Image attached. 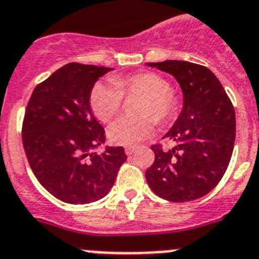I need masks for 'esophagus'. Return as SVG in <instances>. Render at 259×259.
<instances>
[{"label":"esophagus","mask_w":259,"mask_h":259,"mask_svg":"<svg viewBox=\"0 0 259 259\" xmlns=\"http://www.w3.org/2000/svg\"><path fill=\"white\" fill-rule=\"evenodd\" d=\"M134 152H136V147H126V148H125V154H126L127 156L133 155Z\"/></svg>","instance_id":"obj_1"}]
</instances>
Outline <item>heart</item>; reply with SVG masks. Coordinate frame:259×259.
<instances>
[{
	"mask_svg": "<svg viewBox=\"0 0 259 259\" xmlns=\"http://www.w3.org/2000/svg\"><path fill=\"white\" fill-rule=\"evenodd\" d=\"M123 96H141L136 107L138 117H121L112 123L108 136L114 145L137 146L152 136L155 121L169 122L180 108L179 95L168 87L163 76L152 71H141L96 83L90 92L92 113L102 122H109L120 112Z\"/></svg>",
	"mask_w": 259,
	"mask_h": 259,
	"instance_id": "b5f03b06",
	"label": "heart"
}]
</instances>
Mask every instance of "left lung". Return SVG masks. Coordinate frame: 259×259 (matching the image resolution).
<instances>
[{"instance_id": "left-lung-1", "label": "left lung", "mask_w": 259, "mask_h": 259, "mask_svg": "<svg viewBox=\"0 0 259 259\" xmlns=\"http://www.w3.org/2000/svg\"><path fill=\"white\" fill-rule=\"evenodd\" d=\"M148 65L179 80L184 108L163 137L173 148L164 150L160 143L151 146L155 161L146 170V180L163 199L194 201L210 193L228 168L236 138L233 104L206 66L176 60Z\"/></svg>"}]
</instances>
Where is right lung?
I'll list each match as a JSON object with an SVG mask.
<instances>
[{
  "instance_id": "obj_1",
  "label": "right lung",
  "mask_w": 259,
  "mask_h": 259,
  "mask_svg": "<svg viewBox=\"0 0 259 259\" xmlns=\"http://www.w3.org/2000/svg\"><path fill=\"white\" fill-rule=\"evenodd\" d=\"M109 67L70 62L33 90L22 125L27 160L44 188L71 204L105 197L126 160L122 147L103 154L105 132L90 108V92Z\"/></svg>"
}]
</instances>
